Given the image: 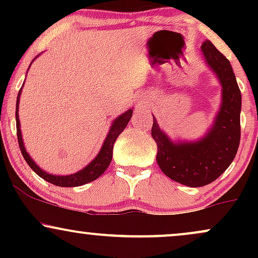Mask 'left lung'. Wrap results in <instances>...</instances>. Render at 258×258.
Returning a JSON list of instances; mask_svg holds the SVG:
<instances>
[{"instance_id":"obj_1","label":"left lung","mask_w":258,"mask_h":258,"mask_svg":"<svg viewBox=\"0 0 258 258\" xmlns=\"http://www.w3.org/2000/svg\"><path fill=\"white\" fill-rule=\"evenodd\" d=\"M201 51L222 85V104L214 125L199 141L178 143L160 130L155 117L152 127L159 167L171 179L193 188L217 179L232 164L240 143L241 93L232 65L210 41L201 44Z\"/></svg>"}]
</instances>
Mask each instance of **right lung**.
<instances>
[{"mask_svg": "<svg viewBox=\"0 0 258 258\" xmlns=\"http://www.w3.org/2000/svg\"><path fill=\"white\" fill-rule=\"evenodd\" d=\"M22 93V90L19 91L17 97V106H16V120H17V136H18V144H19L20 152H22L23 156H24L25 161L28 162V165L30 166L34 172L43 178L47 182L52 183V184L58 185V186H79L84 185L86 183H90L92 180L97 179L99 176H102L104 173V171L108 168L110 165L111 159H112V148H114V143L116 141V138L119 137V135L123 130L126 128L127 123L131 120L132 117V109H128L126 112H123L122 115H120L119 117H116L112 121L110 131L106 135V138L103 144L102 149L98 153V155L92 160V162L87 165L85 168H82L79 172L69 174V176H55V174H49L44 172L43 170H41L34 162V160L30 158L28 153H26L24 143H23L22 138V131H20V123H19V115H18V109H19V97Z\"/></svg>", "mask_w": 258, "mask_h": 258, "instance_id": "1", "label": "right lung"}]
</instances>
